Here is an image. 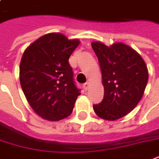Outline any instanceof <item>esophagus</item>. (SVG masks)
<instances>
[{"label":"esophagus","mask_w":159,"mask_h":159,"mask_svg":"<svg viewBox=\"0 0 159 159\" xmlns=\"http://www.w3.org/2000/svg\"><path fill=\"white\" fill-rule=\"evenodd\" d=\"M89 86H90V84L87 82V83H85L84 85H83V88H84V90L87 91L88 90V88H89Z\"/></svg>","instance_id":"34e87169"}]
</instances>
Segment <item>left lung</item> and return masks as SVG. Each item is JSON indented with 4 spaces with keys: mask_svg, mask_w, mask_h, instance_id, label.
Wrapping results in <instances>:
<instances>
[{
    "mask_svg": "<svg viewBox=\"0 0 159 159\" xmlns=\"http://www.w3.org/2000/svg\"><path fill=\"white\" fill-rule=\"evenodd\" d=\"M101 69L104 98L93 105L99 118L116 120L125 116L137 107L148 82V70L144 60L129 46L115 43L107 47L93 42Z\"/></svg>",
    "mask_w": 159,
    "mask_h": 159,
    "instance_id": "8db88e82",
    "label": "left lung"
}]
</instances>
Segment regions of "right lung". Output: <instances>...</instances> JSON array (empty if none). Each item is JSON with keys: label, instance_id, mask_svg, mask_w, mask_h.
Masks as SVG:
<instances>
[{"label": "right lung", "instance_id": "1", "mask_svg": "<svg viewBox=\"0 0 159 159\" xmlns=\"http://www.w3.org/2000/svg\"><path fill=\"white\" fill-rule=\"evenodd\" d=\"M80 44L58 33L40 37L25 50L20 82L27 100L41 118L57 121L72 113L79 89L68 59Z\"/></svg>", "mask_w": 159, "mask_h": 159}]
</instances>
